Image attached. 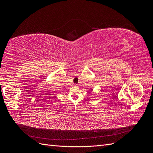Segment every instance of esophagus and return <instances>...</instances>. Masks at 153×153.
<instances>
[{
  "mask_svg": "<svg viewBox=\"0 0 153 153\" xmlns=\"http://www.w3.org/2000/svg\"><path fill=\"white\" fill-rule=\"evenodd\" d=\"M73 85H74V86H75V87H76V86H77V85H76V84H74Z\"/></svg>",
  "mask_w": 153,
  "mask_h": 153,
  "instance_id": "34e87169",
  "label": "esophagus"
}]
</instances>
